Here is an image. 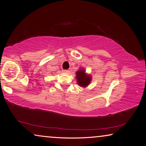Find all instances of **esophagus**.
Segmentation results:
<instances>
[{"mask_svg": "<svg viewBox=\"0 0 146 146\" xmlns=\"http://www.w3.org/2000/svg\"><path fill=\"white\" fill-rule=\"evenodd\" d=\"M63 71L64 73H70V70H64Z\"/></svg>", "mask_w": 146, "mask_h": 146, "instance_id": "obj_1", "label": "esophagus"}]
</instances>
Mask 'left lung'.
<instances>
[{"mask_svg": "<svg viewBox=\"0 0 146 146\" xmlns=\"http://www.w3.org/2000/svg\"><path fill=\"white\" fill-rule=\"evenodd\" d=\"M76 79L78 84L80 87H85L90 84L91 78L90 75H86L84 70H79L76 72Z\"/></svg>", "mask_w": 146, "mask_h": 146, "instance_id": "1", "label": "left lung"}]
</instances>
